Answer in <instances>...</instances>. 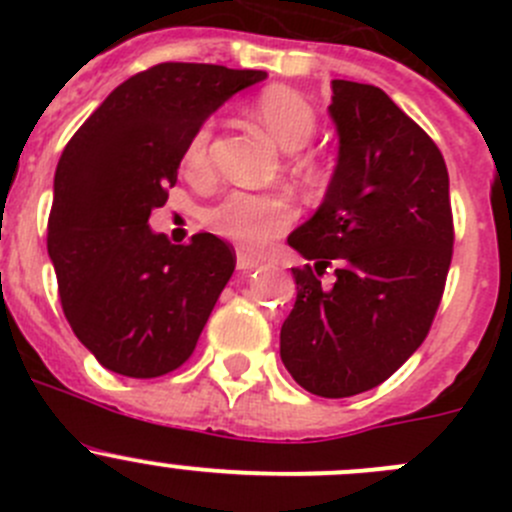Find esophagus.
<instances>
[{"label":"esophagus","instance_id":"1","mask_svg":"<svg viewBox=\"0 0 512 512\" xmlns=\"http://www.w3.org/2000/svg\"><path fill=\"white\" fill-rule=\"evenodd\" d=\"M260 257L252 255V252H245V250H237V270H255L257 265H260Z\"/></svg>","mask_w":512,"mask_h":512}]
</instances>
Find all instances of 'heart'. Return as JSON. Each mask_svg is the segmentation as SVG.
<instances>
[{
  "mask_svg": "<svg viewBox=\"0 0 512 512\" xmlns=\"http://www.w3.org/2000/svg\"><path fill=\"white\" fill-rule=\"evenodd\" d=\"M255 113L287 151L307 146L317 131L314 106L289 86H270L262 91L255 101ZM210 138H213V123L205 121L185 148V168L193 178H205L210 173ZM294 213L297 210L287 193L235 190L210 210V225L227 240L257 250L275 240L292 223Z\"/></svg>",
  "mask_w": 512,
  "mask_h": 512,
  "instance_id": "b5f03b06",
  "label": "heart"
}]
</instances>
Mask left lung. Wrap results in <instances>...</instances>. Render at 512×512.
<instances>
[{
  "mask_svg": "<svg viewBox=\"0 0 512 512\" xmlns=\"http://www.w3.org/2000/svg\"><path fill=\"white\" fill-rule=\"evenodd\" d=\"M339 156L317 213L287 237L304 260L282 364L324 399L389 379L421 347L453 255L446 160L381 89L332 81ZM335 272L329 286L321 280Z\"/></svg>",
  "mask_w": 512,
  "mask_h": 512,
  "instance_id": "8db88e82",
  "label": "left lung"
}]
</instances>
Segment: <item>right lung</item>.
<instances>
[{"mask_svg": "<svg viewBox=\"0 0 512 512\" xmlns=\"http://www.w3.org/2000/svg\"><path fill=\"white\" fill-rule=\"evenodd\" d=\"M265 71L158 64L123 81L61 153L49 257L79 342L108 371L153 379L188 361L235 270L227 242L173 245L148 218L205 118Z\"/></svg>", "mask_w": 512, "mask_h": 512, "instance_id": "right-lung-1", "label": "right lung"}]
</instances>
